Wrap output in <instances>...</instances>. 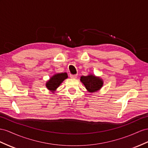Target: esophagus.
<instances>
[{"instance_id":"obj_1","label":"esophagus","mask_w":148,"mask_h":148,"mask_svg":"<svg viewBox=\"0 0 148 148\" xmlns=\"http://www.w3.org/2000/svg\"><path fill=\"white\" fill-rule=\"evenodd\" d=\"M77 77V75H70V77L71 79H76Z\"/></svg>"}]
</instances>
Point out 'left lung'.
<instances>
[{
	"label": "left lung",
	"mask_w": 148,
	"mask_h": 148,
	"mask_svg": "<svg viewBox=\"0 0 148 148\" xmlns=\"http://www.w3.org/2000/svg\"><path fill=\"white\" fill-rule=\"evenodd\" d=\"M80 81L84 85L87 90L90 93L99 91L104 84L103 79L92 74H89L86 76L82 75Z\"/></svg>",
	"instance_id": "8db88e82"
}]
</instances>
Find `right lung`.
I'll use <instances>...</instances> for the list:
<instances>
[{"mask_svg": "<svg viewBox=\"0 0 148 148\" xmlns=\"http://www.w3.org/2000/svg\"><path fill=\"white\" fill-rule=\"evenodd\" d=\"M67 78H68V75L66 73H56L45 82V86L51 92L54 93L62 82Z\"/></svg>", "mask_w": 148, "mask_h": 148, "instance_id": "right-lung-1", "label": "right lung"}]
</instances>
